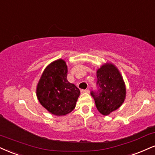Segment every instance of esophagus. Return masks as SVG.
I'll return each mask as SVG.
<instances>
[{
  "label": "esophagus",
  "instance_id": "obj_1",
  "mask_svg": "<svg viewBox=\"0 0 155 155\" xmlns=\"http://www.w3.org/2000/svg\"><path fill=\"white\" fill-rule=\"evenodd\" d=\"M89 89H81V93H89Z\"/></svg>",
  "mask_w": 155,
  "mask_h": 155
}]
</instances>
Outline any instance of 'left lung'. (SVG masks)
<instances>
[{"instance_id":"obj_1","label":"left lung","mask_w":155,"mask_h":155,"mask_svg":"<svg viewBox=\"0 0 155 155\" xmlns=\"http://www.w3.org/2000/svg\"><path fill=\"white\" fill-rule=\"evenodd\" d=\"M97 90L90 94L98 111L104 115L115 110L124 102L126 87L120 72L110 63L103 65L97 71Z\"/></svg>"}]
</instances>
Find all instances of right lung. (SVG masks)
Returning <instances> with one entry per match:
<instances>
[{
	"instance_id": "obj_1",
	"label": "right lung",
	"mask_w": 155,
	"mask_h": 155,
	"mask_svg": "<svg viewBox=\"0 0 155 155\" xmlns=\"http://www.w3.org/2000/svg\"><path fill=\"white\" fill-rule=\"evenodd\" d=\"M67 66L59 59L44 71L37 87L41 105L55 115H65L75 108L80 91L67 80Z\"/></svg>"
}]
</instances>
